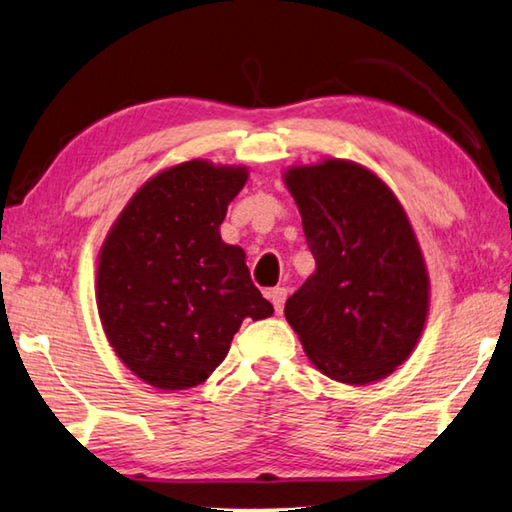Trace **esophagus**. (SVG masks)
Here are the masks:
<instances>
[{
  "mask_svg": "<svg viewBox=\"0 0 512 512\" xmlns=\"http://www.w3.org/2000/svg\"><path fill=\"white\" fill-rule=\"evenodd\" d=\"M269 298H272V305H274L276 314H281V312H283V307H285L287 289H285V287H274L272 292H269Z\"/></svg>",
  "mask_w": 512,
  "mask_h": 512,
  "instance_id": "esophagus-1",
  "label": "esophagus"
}]
</instances>
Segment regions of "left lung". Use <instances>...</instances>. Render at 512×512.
<instances>
[{
  "label": "left lung",
  "mask_w": 512,
  "mask_h": 512,
  "mask_svg": "<svg viewBox=\"0 0 512 512\" xmlns=\"http://www.w3.org/2000/svg\"><path fill=\"white\" fill-rule=\"evenodd\" d=\"M316 269L287 298L285 318L330 379H385L426 325L430 278L399 198L374 171L325 158L283 173Z\"/></svg>",
  "instance_id": "obj_1"
}]
</instances>
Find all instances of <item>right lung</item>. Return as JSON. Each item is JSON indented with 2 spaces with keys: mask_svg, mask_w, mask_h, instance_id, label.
<instances>
[{
  "mask_svg": "<svg viewBox=\"0 0 512 512\" xmlns=\"http://www.w3.org/2000/svg\"><path fill=\"white\" fill-rule=\"evenodd\" d=\"M247 167L187 160L133 194L98 254L95 301L113 352L158 390H189L225 361L245 318L274 314L245 252L220 238Z\"/></svg>",
  "mask_w": 512,
  "mask_h": 512,
  "instance_id": "obj_1",
  "label": "right lung"
}]
</instances>
